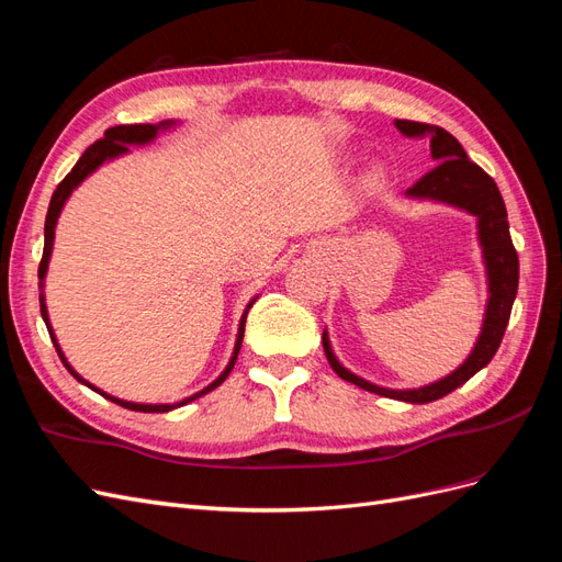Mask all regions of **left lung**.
Masks as SVG:
<instances>
[{"mask_svg":"<svg viewBox=\"0 0 562 562\" xmlns=\"http://www.w3.org/2000/svg\"><path fill=\"white\" fill-rule=\"evenodd\" d=\"M394 124L405 138H429L431 157L434 161H438L427 176H422L411 190H405V196L448 203V206L462 209L479 220L475 227H479V244L483 248V262L487 274V304L483 328L462 366L452 370L443 380L419 389H384L353 375L351 370L337 361L326 330H323V351H326V359L337 375L356 386L405 403H431L469 382L497 353L518 293V252L512 241V232H508L506 206L495 180L479 164H473L467 157L464 147L459 145L454 135L440 126L407 122V119H396Z\"/></svg>","mask_w":562,"mask_h":562,"instance_id":"1","label":"left lung"}]
</instances>
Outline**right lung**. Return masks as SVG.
<instances>
[{
    "instance_id": "1",
    "label": "right lung",
    "mask_w": 562,
    "mask_h": 562,
    "mask_svg": "<svg viewBox=\"0 0 562 562\" xmlns=\"http://www.w3.org/2000/svg\"><path fill=\"white\" fill-rule=\"evenodd\" d=\"M173 126H178V122H171V119H168V122H159V124H128V126H112V128H108V131H105V138H103V140H95L87 151H83V155L79 157V161L75 164L72 171L67 173V176L63 178V182L56 187V192H54V196H50V203H48L46 225H44V255H42V262H40V288H42V293H40V307H42V318H44V323H46L50 339H54V347H56V351H58V356H60L63 366H65L67 370H70L72 378H77L81 384H87L89 389H93L95 394L105 396L108 401H112V403H116V405L128 407V411H138V413H168V411H176V407L192 403V401H196V398H201V396H206L209 391H213L215 386L223 384V382L227 380L229 372H232L234 363H236V356H239L244 330H246L248 310L252 307V302L258 300V297H252V300L246 304L244 316H241V321H239V333H236V345H234V351H232V359H229L227 368H225L223 372H220V378L213 380L209 386H203L201 391H196L194 396H187V398H182V401H178V403H157V405H151V403H131V401H122V398H116V396H110V394H105V391H100L98 386H93L91 382L83 380V378L79 375V372H77L70 363H67L65 353H63V349H60V345H58V339H56V333H54V328H50V321H48L46 302H44V277H46V269H48L50 250H54V236H56V225H58L60 211H63V206H65V201L70 199V194L77 190V187H79L83 180H87V178L95 171V168L103 166L105 161H112V159H116V157L126 155L128 145H147V143H151V140L157 138L159 131H168V128H173Z\"/></svg>"
}]
</instances>
